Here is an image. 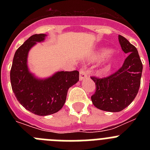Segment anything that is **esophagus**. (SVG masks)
<instances>
[{"label": "esophagus", "instance_id": "1", "mask_svg": "<svg viewBox=\"0 0 150 150\" xmlns=\"http://www.w3.org/2000/svg\"><path fill=\"white\" fill-rule=\"evenodd\" d=\"M87 77H88V74H87L86 69L85 67H82L79 70V80H83Z\"/></svg>", "mask_w": 150, "mask_h": 150}]
</instances>
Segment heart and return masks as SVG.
Masks as SVG:
<instances>
[{"label":"heart","mask_w":150,"mask_h":150,"mask_svg":"<svg viewBox=\"0 0 150 150\" xmlns=\"http://www.w3.org/2000/svg\"><path fill=\"white\" fill-rule=\"evenodd\" d=\"M112 52V51L110 49H101V50L97 52V53L92 57V59L95 62H101L104 59H106L107 56H109Z\"/></svg>","instance_id":"heart-1"}]
</instances>
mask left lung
<instances>
[{"mask_svg":"<svg viewBox=\"0 0 150 150\" xmlns=\"http://www.w3.org/2000/svg\"><path fill=\"white\" fill-rule=\"evenodd\" d=\"M119 41L122 51L128 54L122 66L107 77L91 76L96 87L91 101L97 108L108 112H120L133 101L142 75L143 64L136 47L121 35Z\"/></svg>","mask_w":150,"mask_h":150,"instance_id":"obj_1","label":"left lung"}]
</instances>
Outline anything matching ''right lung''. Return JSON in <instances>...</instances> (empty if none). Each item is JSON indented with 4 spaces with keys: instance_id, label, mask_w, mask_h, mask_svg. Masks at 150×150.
<instances>
[{
    "instance_id": "1",
    "label": "right lung",
    "mask_w": 150,
    "mask_h": 150,
    "mask_svg": "<svg viewBox=\"0 0 150 150\" xmlns=\"http://www.w3.org/2000/svg\"><path fill=\"white\" fill-rule=\"evenodd\" d=\"M46 34H34L16 50L10 71L12 89L26 110L38 116L60 110L68 88L79 81V71H60L46 79H38L29 71L27 59L30 49L45 40Z\"/></svg>"
}]
</instances>
